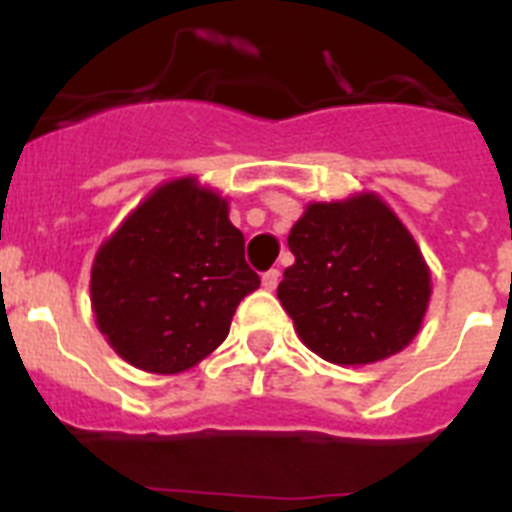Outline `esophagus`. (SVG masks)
<instances>
[{
    "label": "esophagus",
    "mask_w": 512,
    "mask_h": 512,
    "mask_svg": "<svg viewBox=\"0 0 512 512\" xmlns=\"http://www.w3.org/2000/svg\"><path fill=\"white\" fill-rule=\"evenodd\" d=\"M279 277H282V274H279V269H269L264 274V277H261V282H264V289H277V284H279Z\"/></svg>",
    "instance_id": "obj_1"
}]
</instances>
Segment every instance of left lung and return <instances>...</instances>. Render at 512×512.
<instances>
[{"label": "left lung", "instance_id": "obj_1", "mask_svg": "<svg viewBox=\"0 0 512 512\" xmlns=\"http://www.w3.org/2000/svg\"><path fill=\"white\" fill-rule=\"evenodd\" d=\"M287 243L295 264L284 269L277 297L310 351L361 366L390 359L418 336L431 271L377 194L312 202Z\"/></svg>", "mask_w": 512, "mask_h": 512}]
</instances>
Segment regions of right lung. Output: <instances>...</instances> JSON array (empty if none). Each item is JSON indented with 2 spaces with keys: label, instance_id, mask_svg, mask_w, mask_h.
<instances>
[{
  "label": "right lung",
  "instance_id": "obj_1",
  "mask_svg": "<svg viewBox=\"0 0 512 512\" xmlns=\"http://www.w3.org/2000/svg\"><path fill=\"white\" fill-rule=\"evenodd\" d=\"M243 243L228 202L194 176L153 189L92 264L97 328L117 356L151 374L187 372L210 356L261 284Z\"/></svg>",
  "mask_w": 512,
  "mask_h": 512
}]
</instances>
